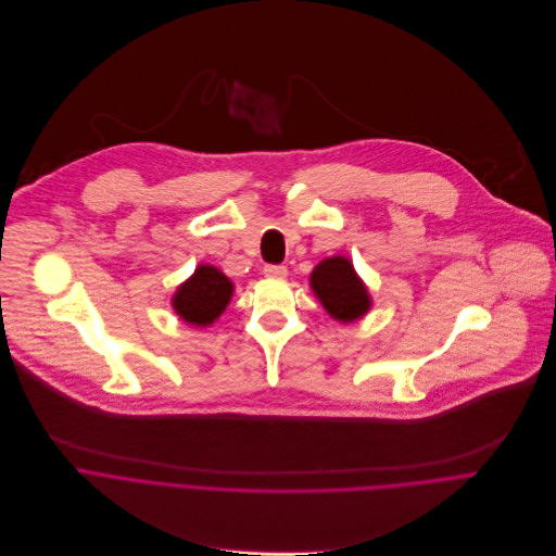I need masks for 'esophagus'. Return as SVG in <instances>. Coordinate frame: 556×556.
<instances>
[{
  "label": "esophagus",
  "mask_w": 556,
  "mask_h": 556,
  "mask_svg": "<svg viewBox=\"0 0 556 556\" xmlns=\"http://www.w3.org/2000/svg\"><path fill=\"white\" fill-rule=\"evenodd\" d=\"M263 271H265L267 278H276V280H280V278L287 276V267H285V265H265Z\"/></svg>",
  "instance_id": "esophagus-1"
}]
</instances>
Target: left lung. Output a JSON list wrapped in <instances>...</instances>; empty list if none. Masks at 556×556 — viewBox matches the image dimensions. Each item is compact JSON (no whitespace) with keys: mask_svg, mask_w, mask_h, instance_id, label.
Returning a JSON list of instances; mask_svg holds the SVG:
<instances>
[{"mask_svg":"<svg viewBox=\"0 0 556 556\" xmlns=\"http://www.w3.org/2000/svg\"><path fill=\"white\" fill-rule=\"evenodd\" d=\"M311 289L330 317L344 324L364 317L370 308V293L344 256L324 258L311 274Z\"/></svg>","mask_w":556,"mask_h":556,"instance_id":"8db88e82","label":"left lung"}]
</instances>
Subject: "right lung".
Here are the masks:
<instances>
[{
    "label": "right lung",
    "mask_w": 556,
    "mask_h": 556,
    "mask_svg": "<svg viewBox=\"0 0 556 556\" xmlns=\"http://www.w3.org/2000/svg\"><path fill=\"white\" fill-rule=\"evenodd\" d=\"M235 285L212 265H199L194 274L175 291V313L192 326H207L230 304Z\"/></svg>",
    "instance_id": "1"
}]
</instances>
